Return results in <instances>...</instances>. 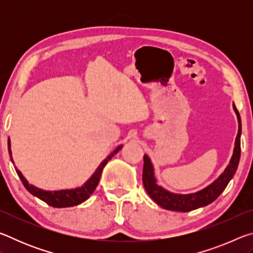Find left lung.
I'll return each mask as SVG.
<instances>
[{
	"label": "left lung",
	"instance_id": "8db88e82",
	"mask_svg": "<svg viewBox=\"0 0 253 253\" xmlns=\"http://www.w3.org/2000/svg\"><path fill=\"white\" fill-rule=\"evenodd\" d=\"M233 109L237 114L239 129L238 135L235 138L233 155L231 157L229 165L226 166L224 172L212 184H210L203 190L191 194H176L172 193L161 185H158L154 174V168L151 160L147 155H144V169H143V184L148 195L151 196L154 202L157 203L160 207L165 210L178 212H188L192 210H196L202 207H207L208 204L215 201L219 195L224 191V188L228 186L229 182L232 179L235 170L238 169L240 155H241V118H240L239 111L233 105Z\"/></svg>",
	"mask_w": 253,
	"mask_h": 253
}]
</instances>
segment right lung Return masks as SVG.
Returning a JSON list of instances; mask_svg holds the SVG:
<instances>
[{
  "label": "right lung",
  "instance_id": "right-lung-1",
  "mask_svg": "<svg viewBox=\"0 0 253 253\" xmlns=\"http://www.w3.org/2000/svg\"><path fill=\"white\" fill-rule=\"evenodd\" d=\"M7 145H8V154H10L11 161L13 162V160H12L10 138H8ZM122 147H123V145H119V146L110 154V155L107 156V158H105V160L100 163V165L98 166L97 169L95 170V173L91 175V177L89 178L83 186L77 187V188H71V190H60V191L41 190V188L36 187L34 185H32V184H29L27 179L24 178L22 173H21L16 168H15V170H16V173H18L19 177L21 178V181H22L24 187L27 188V190L32 195L39 198L40 200L43 201V202L50 205V207L70 208V207H75V205L83 203L85 200L89 199V196L93 193V191L96 190L98 183H99L102 169H104V168L106 166L107 163H108V161L111 160V157H113L115 154H117L119 152V149H122Z\"/></svg>",
  "mask_w": 253,
  "mask_h": 253
}]
</instances>
